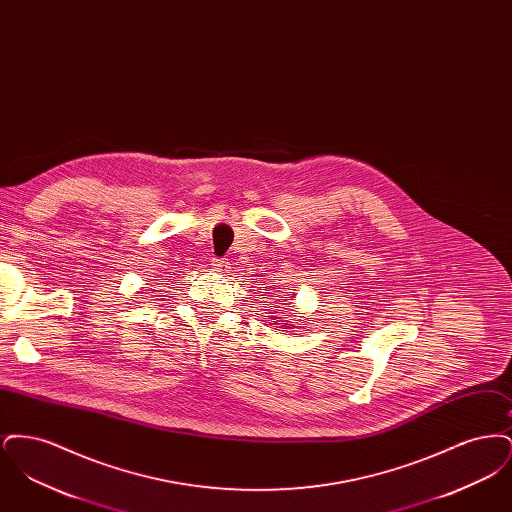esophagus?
Wrapping results in <instances>:
<instances>
[{
	"instance_id": "obj_1",
	"label": "esophagus",
	"mask_w": 512,
	"mask_h": 512,
	"mask_svg": "<svg viewBox=\"0 0 512 512\" xmlns=\"http://www.w3.org/2000/svg\"><path fill=\"white\" fill-rule=\"evenodd\" d=\"M211 265H213V270H217L220 274H226L228 268H230V263L226 259H213Z\"/></svg>"
}]
</instances>
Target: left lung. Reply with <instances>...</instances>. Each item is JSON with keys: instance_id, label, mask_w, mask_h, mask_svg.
I'll return each instance as SVG.
<instances>
[{"instance_id": "left-lung-1", "label": "left lung", "mask_w": 512, "mask_h": 512, "mask_svg": "<svg viewBox=\"0 0 512 512\" xmlns=\"http://www.w3.org/2000/svg\"><path fill=\"white\" fill-rule=\"evenodd\" d=\"M284 324H286V320H284ZM290 326H292V324H290Z\"/></svg>"}]
</instances>
